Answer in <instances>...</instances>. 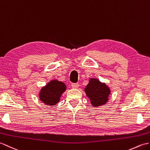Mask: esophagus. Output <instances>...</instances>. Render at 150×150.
<instances>
[{
	"label": "esophagus",
	"instance_id": "1",
	"mask_svg": "<svg viewBox=\"0 0 150 150\" xmlns=\"http://www.w3.org/2000/svg\"><path fill=\"white\" fill-rule=\"evenodd\" d=\"M71 87L74 89H78L79 87V83H72Z\"/></svg>",
	"mask_w": 150,
	"mask_h": 150
}]
</instances>
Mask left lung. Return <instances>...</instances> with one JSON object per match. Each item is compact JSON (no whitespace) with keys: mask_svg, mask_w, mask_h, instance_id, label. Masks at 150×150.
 <instances>
[{"mask_svg":"<svg viewBox=\"0 0 150 150\" xmlns=\"http://www.w3.org/2000/svg\"><path fill=\"white\" fill-rule=\"evenodd\" d=\"M84 91L94 107L102 106L108 102L110 89L105 83L101 82L98 79H89Z\"/></svg>","mask_w":150,"mask_h":150,"instance_id":"left-lung-1","label":"left lung"}]
</instances>
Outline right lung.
<instances>
[{"mask_svg": "<svg viewBox=\"0 0 150 150\" xmlns=\"http://www.w3.org/2000/svg\"><path fill=\"white\" fill-rule=\"evenodd\" d=\"M66 89L67 86L64 82L52 80L41 89L39 93L40 100L47 105H55L59 102Z\"/></svg>", "mask_w": 150, "mask_h": 150, "instance_id": "right-lung-1", "label": "right lung"}]
</instances>
